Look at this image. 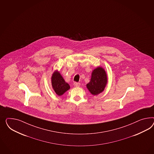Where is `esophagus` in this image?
Returning a JSON list of instances; mask_svg holds the SVG:
<instances>
[{
	"label": "esophagus",
	"mask_w": 154,
	"mask_h": 154,
	"mask_svg": "<svg viewBox=\"0 0 154 154\" xmlns=\"http://www.w3.org/2000/svg\"><path fill=\"white\" fill-rule=\"evenodd\" d=\"M73 86L75 87H79V86H80V83H79V82H74L73 83Z\"/></svg>",
	"instance_id": "esophagus-1"
}]
</instances>
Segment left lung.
Segmentation results:
<instances>
[{"instance_id":"1","label":"left lung","mask_w":154,"mask_h":154,"mask_svg":"<svg viewBox=\"0 0 154 154\" xmlns=\"http://www.w3.org/2000/svg\"><path fill=\"white\" fill-rule=\"evenodd\" d=\"M108 82L107 75L103 68L99 66L92 71L90 81L86 85L88 91L93 95L103 91Z\"/></svg>"}]
</instances>
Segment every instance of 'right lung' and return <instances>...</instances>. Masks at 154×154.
Here are the masks:
<instances>
[{"label": "right lung", "mask_w": 154, "mask_h": 154, "mask_svg": "<svg viewBox=\"0 0 154 154\" xmlns=\"http://www.w3.org/2000/svg\"><path fill=\"white\" fill-rule=\"evenodd\" d=\"M51 79L53 88L58 96L62 95L70 88L69 84L66 82L62 75L58 71L54 72Z\"/></svg>", "instance_id": "add662e5"}]
</instances>
